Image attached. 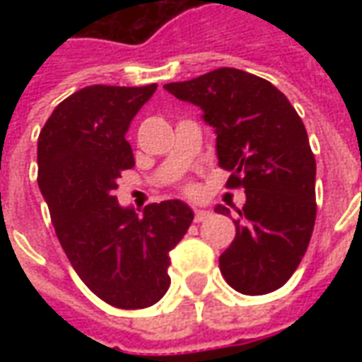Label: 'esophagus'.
<instances>
[{"mask_svg":"<svg viewBox=\"0 0 362 362\" xmlns=\"http://www.w3.org/2000/svg\"><path fill=\"white\" fill-rule=\"evenodd\" d=\"M207 217H209V211H205V209H194V221H196V223H202V221H205L207 219Z\"/></svg>","mask_w":362,"mask_h":362,"instance_id":"esophagus-1","label":"esophagus"}]
</instances>
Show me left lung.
<instances>
[{"mask_svg": "<svg viewBox=\"0 0 362 362\" xmlns=\"http://www.w3.org/2000/svg\"><path fill=\"white\" fill-rule=\"evenodd\" d=\"M178 100L202 108L215 129L219 166L228 186H243L236 236L219 267L243 295L283 287L300 264L316 221V160L303 119L288 98L258 75L221 67L192 81L168 83ZM215 213H227L215 205Z\"/></svg>", "mask_w": 362, "mask_h": 362, "instance_id": "8db88e82", "label": "left lung"}]
</instances>
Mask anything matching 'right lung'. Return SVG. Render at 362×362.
<instances>
[{
	"label": "right lung",
	"instance_id": "right-lung-1",
	"mask_svg": "<svg viewBox=\"0 0 362 362\" xmlns=\"http://www.w3.org/2000/svg\"><path fill=\"white\" fill-rule=\"evenodd\" d=\"M157 85H90L59 103L38 135V186L56 235L81 281L124 310L158 303L170 285V250L194 221L180 199L118 204L122 170L135 165L126 134Z\"/></svg>",
	"mask_w": 362,
	"mask_h": 362
}]
</instances>
